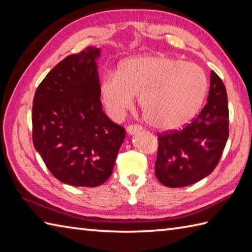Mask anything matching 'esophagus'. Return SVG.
<instances>
[{
	"mask_svg": "<svg viewBox=\"0 0 252 252\" xmlns=\"http://www.w3.org/2000/svg\"><path fill=\"white\" fill-rule=\"evenodd\" d=\"M140 130H142V126L139 124H130L129 126H127V132L129 133V135H133V133Z\"/></svg>",
	"mask_w": 252,
	"mask_h": 252,
	"instance_id": "34e87169",
	"label": "esophagus"
}]
</instances>
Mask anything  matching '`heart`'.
Listing matches in <instances>:
<instances>
[{"mask_svg": "<svg viewBox=\"0 0 252 252\" xmlns=\"http://www.w3.org/2000/svg\"><path fill=\"white\" fill-rule=\"evenodd\" d=\"M208 85L200 65L164 55H149L124 61L117 74L105 73L100 83V96L114 119L131 109L133 96H139L144 119L156 128L171 130L197 114Z\"/></svg>", "mask_w": 252, "mask_h": 252, "instance_id": "obj_1", "label": "heart"}]
</instances>
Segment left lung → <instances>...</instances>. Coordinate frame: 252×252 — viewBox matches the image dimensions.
<instances>
[{
    "instance_id": "1",
    "label": "left lung",
    "mask_w": 252,
    "mask_h": 252,
    "mask_svg": "<svg viewBox=\"0 0 252 252\" xmlns=\"http://www.w3.org/2000/svg\"><path fill=\"white\" fill-rule=\"evenodd\" d=\"M207 101L183 128L158 133L155 175L166 187L189 186L219 164L228 138V104L224 84L215 71Z\"/></svg>"
}]
</instances>
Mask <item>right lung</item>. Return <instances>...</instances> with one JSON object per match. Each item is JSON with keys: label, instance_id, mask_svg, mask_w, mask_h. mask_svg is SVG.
Returning a JSON list of instances; mask_svg holds the SVG:
<instances>
[{"label": "right lung", "instance_id": "obj_1", "mask_svg": "<svg viewBox=\"0 0 252 252\" xmlns=\"http://www.w3.org/2000/svg\"><path fill=\"white\" fill-rule=\"evenodd\" d=\"M88 46L45 76L33 98L32 139L49 171L73 187L94 188L113 171L125 128L105 115L96 58Z\"/></svg>", "mask_w": 252, "mask_h": 252}]
</instances>
